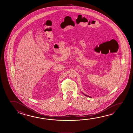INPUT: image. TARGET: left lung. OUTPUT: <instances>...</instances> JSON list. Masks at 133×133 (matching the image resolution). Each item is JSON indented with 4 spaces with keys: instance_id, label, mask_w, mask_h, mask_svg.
I'll list each match as a JSON object with an SVG mask.
<instances>
[{
    "instance_id": "left-lung-1",
    "label": "left lung",
    "mask_w": 133,
    "mask_h": 133,
    "mask_svg": "<svg viewBox=\"0 0 133 133\" xmlns=\"http://www.w3.org/2000/svg\"><path fill=\"white\" fill-rule=\"evenodd\" d=\"M84 94V95H85V94ZM85 96H88V97H89V96H87V95H85Z\"/></svg>"
}]
</instances>
